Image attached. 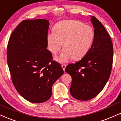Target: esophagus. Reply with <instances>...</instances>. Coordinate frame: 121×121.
<instances>
[{"instance_id":"34e87169","label":"esophagus","mask_w":121,"mask_h":121,"mask_svg":"<svg viewBox=\"0 0 121 121\" xmlns=\"http://www.w3.org/2000/svg\"><path fill=\"white\" fill-rule=\"evenodd\" d=\"M61 66H62V69H63L65 71V68H66V65H62Z\"/></svg>"}]
</instances>
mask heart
Masks as SVG:
<instances>
[{
	"instance_id": "b5f03b06",
	"label": "heart",
	"mask_w": 121,
	"mask_h": 121,
	"mask_svg": "<svg viewBox=\"0 0 121 121\" xmlns=\"http://www.w3.org/2000/svg\"><path fill=\"white\" fill-rule=\"evenodd\" d=\"M55 33L47 35L49 50L53 55L60 51L62 44L64 50L58 57L57 61L64 63L73 58L78 60L86 55L94 38V31L89 25L74 20L59 22L54 27Z\"/></svg>"
}]
</instances>
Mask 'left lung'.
<instances>
[{
	"mask_svg": "<svg viewBox=\"0 0 121 121\" xmlns=\"http://www.w3.org/2000/svg\"><path fill=\"white\" fill-rule=\"evenodd\" d=\"M91 21L94 38L84 57L66 67L72 78L70 92L77 100L87 101L96 97L104 88L111 73L113 47L110 35L103 25L94 16Z\"/></svg>",
	"mask_w": 121,
	"mask_h": 121,
	"instance_id": "left-lung-1",
	"label": "left lung"
}]
</instances>
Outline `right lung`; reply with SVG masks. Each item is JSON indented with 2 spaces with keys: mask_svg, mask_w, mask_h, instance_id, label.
I'll return each mask as SVG.
<instances>
[{
  "mask_svg": "<svg viewBox=\"0 0 121 121\" xmlns=\"http://www.w3.org/2000/svg\"><path fill=\"white\" fill-rule=\"evenodd\" d=\"M49 25L45 19L24 20L12 33L7 46L13 84L20 95L31 103L48 100L52 85L64 73L47 49Z\"/></svg>",
  "mask_w": 121,
  "mask_h": 121,
  "instance_id": "add662e5",
  "label": "right lung"
}]
</instances>
